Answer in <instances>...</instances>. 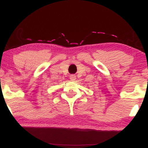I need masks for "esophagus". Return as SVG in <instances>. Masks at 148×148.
Here are the masks:
<instances>
[{"label": "esophagus", "instance_id": "34e87169", "mask_svg": "<svg viewBox=\"0 0 148 148\" xmlns=\"http://www.w3.org/2000/svg\"><path fill=\"white\" fill-rule=\"evenodd\" d=\"M69 79L72 80V81H75L76 76L74 74H72V75H70V76H69Z\"/></svg>", "mask_w": 148, "mask_h": 148}]
</instances>
